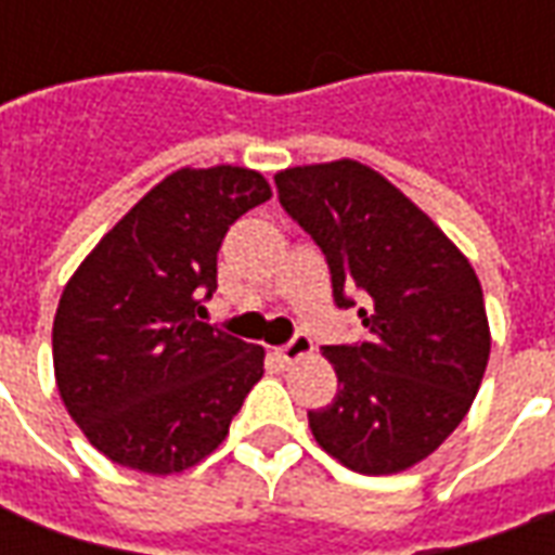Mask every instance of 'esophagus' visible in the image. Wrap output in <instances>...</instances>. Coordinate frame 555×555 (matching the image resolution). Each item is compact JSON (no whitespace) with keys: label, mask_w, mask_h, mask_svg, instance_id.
<instances>
[{"label":"esophagus","mask_w":555,"mask_h":555,"mask_svg":"<svg viewBox=\"0 0 555 555\" xmlns=\"http://www.w3.org/2000/svg\"><path fill=\"white\" fill-rule=\"evenodd\" d=\"M314 350V341L309 336H302V333H297V336L291 338L288 345H282V348H276V357L282 362H297L302 360V357H309Z\"/></svg>","instance_id":"34e87169"}]
</instances>
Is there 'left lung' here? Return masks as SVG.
<instances>
[{
    "label": "left lung",
    "instance_id": "obj_1",
    "mask_svg": "<svg viewBox=\"0 0 555 555\" xmlns=\"http://www.w3.org/2000/svg\"><path fill=\"white\" fill-rule=\"evenodd\" d=\"M279 202L326 255L338 306L360 297V345H330L333 404L314 440L362 476L404 473L473 408L490 357L476 270L434 219L360 159L276 171Z\"/></svg>",
    "mask_w": 555,
    "mask_h": 555
}]
</instances>
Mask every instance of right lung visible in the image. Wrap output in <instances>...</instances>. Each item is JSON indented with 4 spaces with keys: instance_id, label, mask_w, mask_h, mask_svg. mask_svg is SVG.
Listing matches in <instances>:
<instances>
[{
    "instance_id": "right-lung-1",
    "label": "right lung",
    "mask_w": 555,
    "mask_h": 555,
    "mask_svg": "<svg viewBox=\"0 0 555 555\" xmlns=\"http://www.w3.org/2000/svg\"><path fill=\"white\" fill-rule=\"evenodd\" d=\"M270 195L261 171L183 166L151 186L67 279L53 321L55 386L113 464L175 476L229 437L264 374V348L195 314L217 288L229 225Z\"/></svg>"
}]
</instances>
